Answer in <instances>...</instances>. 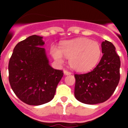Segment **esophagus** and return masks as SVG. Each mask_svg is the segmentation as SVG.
Instances as JSON below:
<instances>
[{
	"mask_svg": "<svg viewBox=\"0 0 128 128\" xmlns=\"http://www.w3.org/2000/svg\"><path fill=\"white\" fill-rule=\"evenodd\" d=\"M64 74L65 75H69L71 74V72L68 70H64Z\"/></svg>",
	"mask_w": 128,
	"mask_h": 128,
	"instance_id": "esophagus-1",
	"label": "esophagus"
}]
</instances>
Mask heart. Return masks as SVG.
Here are the masks:
<instances>
[{
  "instance_id": "1",
  "label": "heart",
  "mask_w": 128,
  "mask_h": 128,
  "mask_svg": "<svg viewBox=\"0 0 128 128\" xmlns=\"http://www.w3.org/2000/svg\"><path fill=\"white\" fill-rule=\"evenodd\" d=\"M50 53L59 63L64 62V56L68 59L70 68L77 72H86L98 63L102 48L97 42L86 38H80L64 42L60 49L53 46Z\"/></svg>"
}]
</instances>
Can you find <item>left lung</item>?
Returning a JSON list of instances; mask_svg holds the SVG:
<instances>
[{
    "mask_svg": "<svg viewBox=\"0 0 128 128\" xmlns=\"http://www.w3.org/2000/svg\"><path fill=\"white\" fill-rule=\"evenodd\" d=\"M102 50L104 55L94 69L84 74H75V98L86 104L107 101L119 82L121 62L114 46L105 40Z\"/></svg>",
    "mask_w": 128,
    "mask_h": 128,
    "instance_id": "obj_1",
    "label": "left lung"
}]
</instances>
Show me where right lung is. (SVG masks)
I'll list each match as a JSON object with an SVG mask.
<instances>
[{
    "label": "right lung",
    "instance_id": "obj_1",
    "mask_svg": "<svg viewBox=\"0 0 128 128\" xmlns=\"http://www.w3.org/2000/svg\"><path fill=\"white\" fill-rule=\"evenodd\" d=\"M42 37L31 36L18 42L9 62V81L22 102L39 106L51 101L63 71L48 63Z\"/></svg>",
    "mask_w": 128,
    "mask_h": 128
}]
</instances>
